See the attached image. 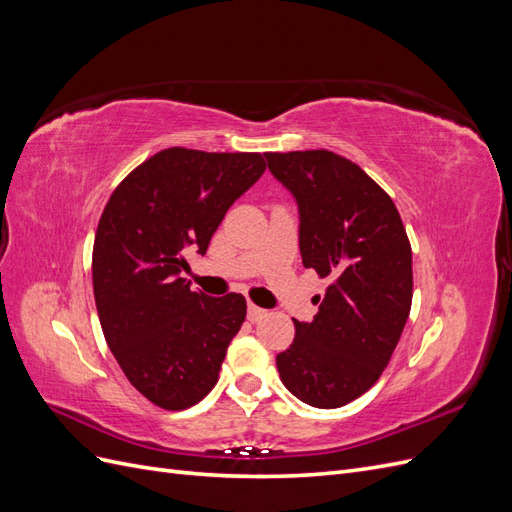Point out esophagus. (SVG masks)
Listing matches in <instances>:
<instances>
[{"label":"esophagus","instance_id":"obj_1","mask_svg":"<svg viewBox=\"0 0 512 512\" xmlns=\"http://www.w3.org/2000/svg\"><path fill=\"white\" fill-rule=\"evenodd\" d=\"M265 316H267V309H262V307L254 305V303H247V318H250L252 322L265 318Z\"/></svg>","mask_w":512,"mask_h":512}]
</instances>
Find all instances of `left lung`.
<instances>
[{"label":"left lung","instance_id":"obj_1","mask_svg":"<svg viewBox=\"0 0 512 512\" xmlns=\"http://www.w3.org/2000/svg\"><path fill=\"white\" fill-rule=\"evenodd\" d=\"M299 207L303 267L331 284L312 322L294 320L277 354L286 389L314 408H342L389 365L412 305V250L391 196L327 149L265 153Z\"/></svg>","mask_w":512,"mask_h":512}]
</instances>
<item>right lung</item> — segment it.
<instances>
[{"mask_svg":"<svg viewBox=\"0 0 512 512\" xmlns=\"http://www.w3.org/2000/svg\"><path fill=\"white\" fill-rule=\"evenodd\" d=\"M265 173L260 153L170 147L123 179L94 241L106 344L138 393L164 410L198 404L245 320V297L192 292L185 254L205 256L235 200Z\"/></svg>","mask_w":512,"mask_h":512,"instance_id":"right-lung-1","label":"right lung"}]
</instances>
